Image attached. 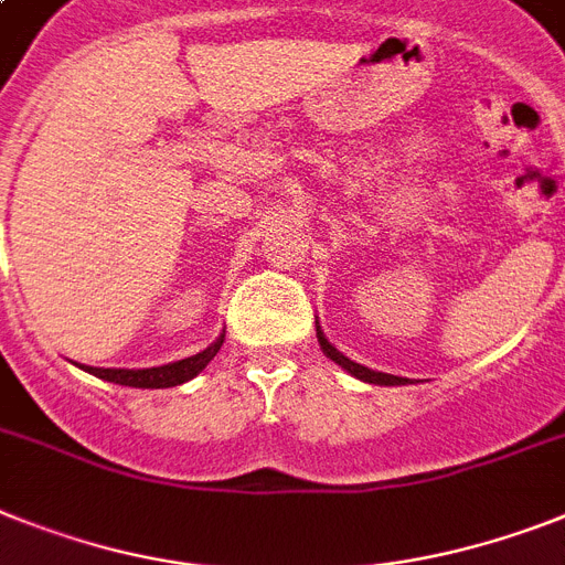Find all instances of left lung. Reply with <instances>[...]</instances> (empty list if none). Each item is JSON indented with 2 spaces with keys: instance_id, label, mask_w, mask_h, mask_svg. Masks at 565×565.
<instances>
[{
  "instance_id": "left-lung-1",
  "label": "left lung",
  "mask_w": 565,
  "mask_h": 565,
  "mask_svg": "<svg viewBox=\"0 0 565 565\" xmlns=\"http://www.w3.org/2000/svg\"><path fill=\"white\" fill-rule=\"evenodd\" d=\"M316 333H319V344H321V350L327 353V359H333L335 364H341V367H344L348 373H353L355 379H364V382H371V385H405V382H407V379H402V376H391V373H376V371H371V367H364V364L350 362L348 355H341L339 350H335L333 344L324 339V333H321V330H316Z\"/></svg>"
}]
</instances>
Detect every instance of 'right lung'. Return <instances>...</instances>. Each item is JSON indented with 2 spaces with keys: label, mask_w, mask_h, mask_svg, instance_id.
<instances>
[{
  "label": "right lung",
  "mask_w": 565,
  "mask_h": 565,
  "mask_svg": "<svg viewBox=\"0 0 565 565\" xmlns=\"http://www.w3.org/2000/svg\"><path fill=\"white\" fill-rule=\"evenodd\" d=\"M224 344V335L210 344L198 355H189V359H180V362L163 364V367H146V371H114V367H85L79 364L83 371L94 373V376L106 379V382H114V385H126V387H174L183 385L189 379H194L198 373L206 367V364L215 359V353Z\"/></svg>",
  "instance_id": "1"
}]
</instances>
